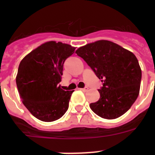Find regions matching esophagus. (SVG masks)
<instances>
[{
    "label": "esophagus",
    "mask_w": 155,
    "mask_h": 155,
    "mask_svg": "<svg viewBox=\"0 0 155 155\" xmlns=\"http://www.w3.org/2000/svg\"><path fill=\"white\" fill-rule=\"evenodd\" d=\"M79 89L81 90V91H87L88 88H87V87H84V88H79Z\"/></svg>",
    "instance_id": "obj_1"
}]
</instances>
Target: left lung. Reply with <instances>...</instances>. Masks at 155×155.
<instances>
[{"mask_svg":"<svg viewBox=\"0 0 155 155\" xmlns=\"http://www.w3.org/2000/svg\"><path fill=\"white\" fill-rule=\"evenodd\" d=\"M75 53L83 58L103 87L100 98L90 104L95 114L113 120L127 113L140 92L141 69L132 52L109 40H98L81 46Z\"/></svg>","mask_w":155,"mask_h":155,"instance_id":"obj_1","label":"left lung"}]
</instances>
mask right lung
I'll list each match as a JSON object with an SVG mask.
<instances>
[{
  "instance_id": "right-lung-1",
  "label": "right lung",
  "mask_w": 155,
  "mask_h": 155,
  "mask_svg": "<svg viewBox=\"0 0 155 155\" xmlns=\"http://www.w3.org/2000/svg\"><path fill=\"white\" fill-rule=\"evenodd\" d=\"M75 47L61 42L49 41L30 52L21 60L16 84L22 103L41 121L59 120L67 112L74 91L59 85L65 60Z\"/></svg>"
}]
</instances>
